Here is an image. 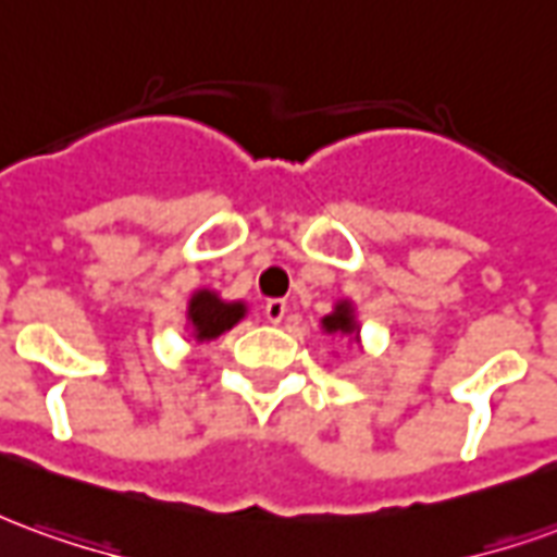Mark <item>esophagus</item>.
<instances>
[{"label": "esophagus", "mask_w": 557, "mask_h": 557, "mask_svg": "<svg viewBox=\"0 0 557 557\" xmlns=\"http://www.w3.org/2000/svg\"><path fill=\"white\" fill-rule=\"evenodd\" d=\"M265 319L271 325H280V322L286 319V301H283V298H271V301L265 304Z\"/></svg>", "instance_id": "1"}]
</instances>
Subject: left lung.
Listing matches in <instances>:
<instances>
[{
	"mask_svg": "<svg viewBox=\"0 0 557 557\" xmlns=\"http://www.w3.org/2000/svg\"><path fill=\"white\" fill-rule=\"evenodd\" d=\"M322 334L327 337H343L351 339L355 346H361V325H358V315H355V304L349 298H339L334 304V310L322 315Z\"/></svg>",
	"mask_w": 557,
	"mask_h": 557,
	"instance_id": "1",
	"label": "left lung"
}]
</instances>
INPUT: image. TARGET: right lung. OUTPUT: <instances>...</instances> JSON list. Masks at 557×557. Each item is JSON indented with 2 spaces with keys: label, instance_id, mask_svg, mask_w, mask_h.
Masks as SVG:
<instances>
[{
  "label": "right lung",
  "instance_id": "right-lung-1",
  "mask_svg": "<svg viewBox=\"0 0 557 557\" xmlns=\"http://www.w3.org/2000/svg\"><path fill=\"white\" fill-rule=\"evenodd\" d=\"M247 315V304L226 301L214 289H196L187 301V331L194 343H208L226 334Z\"/></svg>",
  "mask_w": 557,
  "mask_h": 557
}]
</instances>
